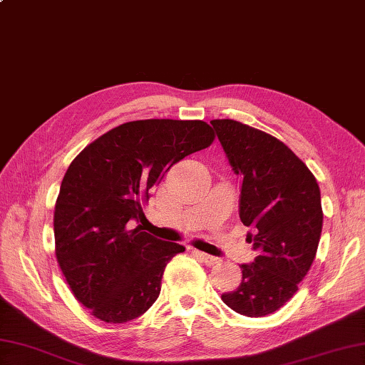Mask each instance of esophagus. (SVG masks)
Instances as JSON below:
<instances>
[{
  "label": "esophagus",
  "instance_id": "esophagus-1",
  "mask_svg": "<svg viewBox=\"0 0 365 365\" xmlns=\"http://www.w3.org/2000/svg\"><path fill=\"white\" fill-rule=\"evenodd\" d=\"M196 252V255L205 262L207 266H213V264H216V262H219V258H216V257H213V255H208V253H203V252H199V250H194Z\"/></svg>",
  "mask_w": 365,
  "mask_h": 365
}]
</instances>
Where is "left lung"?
Here are the masks:
<instances>
[{
	"mask_svg": "<svg viewBox=\"0 0 365 365\" xmlns=\"http://www.w3.org/2000/svg\"><path fill=\"white\" fill-rule=\"evenodd\" d=\"M233 173L240 177V217L258 252L241 264L242 279L222 302L247 317L272 314L297 292L316 258L322 233L316 177L283 141L233 120H213Z\"/></svg>",
	"mask_w": 365,
	"mask_h": 365,
	"instance_id": "1",
	"label": "left lung"
}]
</instances>
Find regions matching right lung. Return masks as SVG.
Returning <instances> with one entry per match:
<instances>
[{
	"label": "right lung",
	"mask_w": 365,
	"mask_h": 365,
	"mask_svg": "<svg viewBox=\"0 0 365 365\" xmlns=\"http://www.w3.org/2000/svg\"><path fill=\"white\" fill-rule=\"evenodd\" d=\"M213 140L199 120L130 121L90 143L66 169L54 210L56 257L96 319L124 324L158 299L166 264L185 247L135 224L171 166Z\"/></svg>",
	"instance_id": "add662e5"
}]
</instances>
